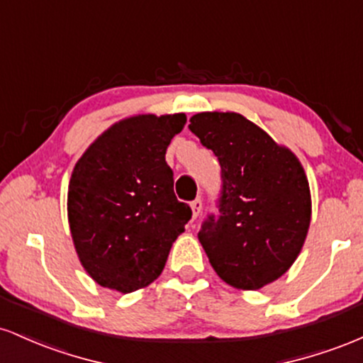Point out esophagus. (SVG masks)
I'll list each match as a JSON object with an SVG mask.
<instances>
[{
    "label": "esophagus",
    "instance_id": "esophagus-1",
    "mask_svg": "<svg viewBox=\"0 0 363 363\" xmlns=\"http://www.w3.org/2000/svg\"><path fill=\"white\" fill-rule=\"evenodd\" d=\"M191 210H193V218H198L199 213H201V210H203L201 198H196L194 201H191Z\"/></svg>",
    "mask_w": 363,
    "mask_h": 363
}]
</instances>
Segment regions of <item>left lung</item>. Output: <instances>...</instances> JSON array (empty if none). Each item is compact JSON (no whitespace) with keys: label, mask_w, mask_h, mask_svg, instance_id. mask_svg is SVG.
<instances>
[{"label":"left lung","mask_w":363,"mask_h":363,"mask_svg":"<svg viewBox=\"0 0 363 363\" xmlns=\"http://www.w3.org/2000/svg\"><path fill=\"white\" fill-rule=\"evenodd\" d=\"M189 129L215 153L222 187L218 215L198 239L228 285L257 290L280 278L301 252L311 223L309 182L301 162L235 112H201Z\"/></svg>","instance_id":"8db88e82"}]
</instances>
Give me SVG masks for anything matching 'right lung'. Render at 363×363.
<instances>
[{"label": "right lung", "instance_id": "right-lung-1", "mask_svg": "<svg viewBox=\"0 0 363 363\" xmlns=\"http://www.w3.org/2000/svg\"><path fill=\"white\" fill-rule=\"evenodd\" d=\"M184 114L135 116L83 153L68 189V220L83 268L99 285L131 294L157 280L191 208L165 162Z\"/></svg>", "mask_w": 363, "mask_h": 363}]
</instances>
